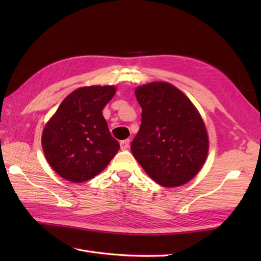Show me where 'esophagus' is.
Instances as JSON below:
<instances>
[{"label": "esophagus", "instance_id": "obj_1", "mask_svg": "<svg viewBox=\"0 0 261 261\" xmlns=\"http://www.w3.org/2000/svg\"><path fill=\"white\" fill-rule=\"evenodd\" d=\"M129 145H130V139L122 140V141L120 142V146H121V149H122V150H126V149L129 148Z\"/></svg>", "mask_w": 261, "mask_h": 261}]
</instances>
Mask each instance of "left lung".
<instances>
[{
	"label": "left lung",
	"mask_w": 261,
	"mask_h": 261,
	"mask_svg": "<svg viewBox=\"0 0 261 261\" xmlns=\"http://www.w3.org/2000/svg\"><path fill=\"white\" fill-rule=\"evenodd\" d=\"M142 109L139 132L131 151L146 173L164 187H178L194 178L208 152L202 116L184 93L166 82L136 88Z\"/></svg>",
	"instance_id": "left-lung-1"
}]
</instances>
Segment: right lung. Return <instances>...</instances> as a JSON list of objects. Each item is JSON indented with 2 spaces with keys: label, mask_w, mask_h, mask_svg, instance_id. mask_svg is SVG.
<instances>
[{
  "label": "right lung",
  "mask_w": 261,
  "mask_h": 261,
  "mask_svg": "<svg viewBox=\"0 0 261 261\" xmlns=\"http://www.w3.org/2000/svg\"><path fill=\"white\" fill-rule=\"evenodd\" d=\"M115 91V86L77 88L47 122L42 149L60 177L73 182L86 181L104 170L119 151V142L111 136L102 113Z\"/></svg>",
  "instance_id": "obj_1"
}]
</instances>
